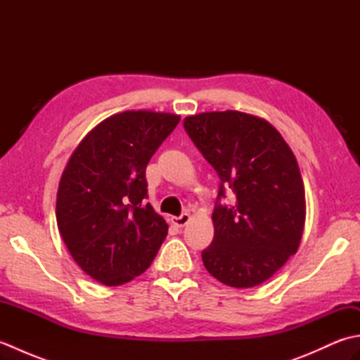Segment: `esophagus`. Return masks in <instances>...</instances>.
<instances>
[{
	"mask_svg": "<svg viewBox=\"0 0 360 360\" xmlns=\"http://www.w3.org/2000/svg\"><path fill=\"white\" fill-rule=\"evenodd\" d=\"M172 221H173V224L174 226H178V227H184L188 221H190V213L188 212H184V213H181L179 217H173L172 218Z\"/></svg>",
	"mask_w": 360,
	"mask_h": 360,
	"instance_id": "1",
	"label": "esophagus"
}]
</instances>
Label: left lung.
Returning a JSON list of instances; mask_svg holds the SVG:
<instances>
[{"label":"left lung","instance_id":"left-lung-1","mask_svg":"<svg viewBox=\"0 0 360 360\" xmlns=\"http://www.w3.org/2000/svg\"><path fill=\"white\" fill-rule=\"evenodd\" d=\"M184 128L215 168L219 188L202 263L232 288H254L294 255L304 226V188L294 153L269 122L240 111L188 116ZM232 189L236 204L222 202Z\"/></svg>","mask_w":360,"mask_h":360}]
</instances>
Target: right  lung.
<instances>
[{
  "label": "right lung",
  "mask_w": 360,
  "mask_h": 360,
  "mask_svg": "<svg viewBox=\"0 0 360 360\" xmlns=\"http://www.w3.org/2000/svg\"><path fill=\"white\" fill-rule=\"evenodd\" d=\"M179 116L125 111L103 120L74 150L57 192L68 250L106 286L133 280L155 259L168 226L153 210L145 168Z\"/></svg>",
  "instance_id": "add662e5"
}]
</instances>
